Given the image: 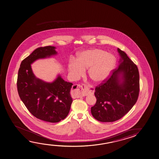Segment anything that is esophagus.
<instances>
[{"label":"esophagus","mask_w":159,"mask_h":159,"mask_svg":"<svg viewBox=\"0 0 159 159\" xmlns=\"http://www.w3.org/2000/svg\"><path fill=\"white\" fill-rule=\"evenodd\" d=\"M73 88H80L81 90V96H87L90 93H93V91L91 90L90 89L88 88L87 86L85 85H74L73 86ZM75 89H74L73 93L75 95Z\"/></svg>","instance_id":"1"}]
</instances>
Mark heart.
<instances>
[{
    "label": "heart",
    "mask_w": 159,
    "mask_h": 159,
    "mask_svg": "<svg viewBox=\"0 0 159 159\" xmlns=\"http://www.w3.org/2000/svg\"><path fill=\"white\" fill-rule=\"evenodd\" d=\"M116 59L112 54L102 49H92L80 52L76 59H71L68 64L70 77L76 80L89 68L88 74L95 83H100L105 80L115 68Z\"/></svg>",
    "instance_id": "1"
}]
</instances>
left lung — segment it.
Listing matches in <instances>:
<instances>
[{
	"instance_id": "1",
	"label": "left lung",
	"mask_w": 159,
	"mask_h": 159,
	"mask_svg": "<svg viewBox=\"0 0 159 159\" xmlns=\"http://www.w3.org/2000/svg\"><path fill=\"white\" fill-rule=\"evenodd\" d=\"M119 66L108 80L96 88L93 117L102 122L120 120L132 109L139 93V74L137 66L125 52L118 48Z\"/></svg>"
}]
</instances>
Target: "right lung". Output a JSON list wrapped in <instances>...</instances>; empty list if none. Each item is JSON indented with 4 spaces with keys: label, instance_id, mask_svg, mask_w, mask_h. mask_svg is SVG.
<instances>
[{
    "label": "right lung",
    "instance_id": "add662e5",
    "mask_svg": "<svg viewBox=\"0 0 159 159\" xmlns=\"http://www.w3.org/2000/svg\"><path fill=\"white\" fill-rule=\"evenodd\" d=\"M56 49L49 46L35 49L22 61L17 75L19 95L30 112L51 123L59 122L68 115L73 102V84L64 81L59 74L52 82H46L34 75L31 65L38 59L56 56Z\"/></svg>",
    "mask_w": 159,
    "mask_h": 159
}]
</instances>
